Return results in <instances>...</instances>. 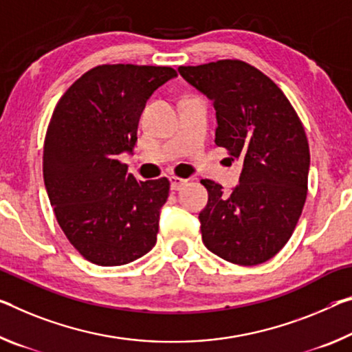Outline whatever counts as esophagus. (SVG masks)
<instances>
[{"label": "esophagus", "mask_w": 352, "mask_h": 352, "mask_svg": "<svg viewBox=\"0 0 352 352\" xmlns=\"http://www.w3.org/2000/svg\"><path fill=\"white\" fill-rule=\"evenodd\" d=\"M169 182H170V189H174V191H178V189H182L183 186L186 185L185 178H180V177H175V175L169 177Z\"/></svg>", "instance_id": "34e87169"}]
</instances>
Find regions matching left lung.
I'll list each match as a JSON object with an SVG mask.
<instances>
[{"label": "left lung", "instance_id": "1", "mask_svg": "<svg viewBox=\"0 0 352 352\" xmlns=\"http://www.w3.org/2000/svg\"><path fill=\"white\" fill-rule=\"evenodd\" d=\"M183 80L213 102L216 146L243 161L239 185L226 194L202 180L206 249L230 263H265L285 246L302 213L310 152L296 111L270 78L243 60L178 67Z\"/></svg>", "mask_w": 352, "mask_h": 352}]
</instances>
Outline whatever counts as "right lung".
Listing matches in <instances>:
<instances>
[{
	"label": "right lung",
	"instance_id": "1",
	"mask_svg": "<svg viewBox=\"0 0 352 352\" xmlns=\"http://www.w3.org/2000/svg\"><path fill=\"white\" fill-rule=\"evenodd\" d=\"M175 76L170 67L98 65L56 104L43 182L58 224L92 263L126 265L155 246L169 180L138 182L117 158L133 153L147 100Z\"/></svg>",
	"mask_w": 352,
	"mask_h": 352
}]
</instances>
